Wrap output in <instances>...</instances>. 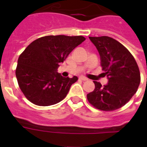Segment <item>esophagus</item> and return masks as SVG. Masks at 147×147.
I'll return each mask as SVG.
<instances>
[{
  "label": "esophagus",
  "mask_w": 147,
  "mask_h": 147,
  "mask_svg": "<svg viewBox=\"0 0 147 147\" xmlns=\"http://www.w3.org/2000/svg\"><path fill=\"white\" fill-rule=\"evenodd\" d=\"M79 78H80L81 80L82 81H88V78H86V77H85V76H80V77H79Z\"/></svg>",
  "instance_id": "obj_1"
}]
</instances>
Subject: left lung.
Masks as SVG:
<instances>
[{"label":"left lung","instance_id":"8db88e82","mask_svg":"<svg viewBox=\"0 0 147 147\" xmlns=\"http://www.w3.org/2000/svg\"><path fill=\"white\" fill-rule=\"evenodd\" d=\"M100 56V65L108 83L102 86L94 82L95 88L87 94L95 108L111 111L125 105L137 92L140 73L136 60L124 46L113 38L89 36Z\"/></svg>","mask_w":147,"mask_h":147}]
</instances>
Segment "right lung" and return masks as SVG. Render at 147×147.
Masks as SVG:
<instances>
[{
  "label": "right lung",
  "instance_id": "right-lung-1",
  "mask_svg": "<svg viewBox=\"0 0 147 147\" xmlns=\"http://www.w3.org/2000/svg\"><path fill=\"white\" fill-rule=\"evenodd\" d=\"M85 40L82 36H46L26 47L18 59L16 77L27 100L38 106H50L66 97L78 77L64 78L56 70Z\"/></svg>",
  "mask_w": 147,
  "mask_h": 147
}]
</instances>
